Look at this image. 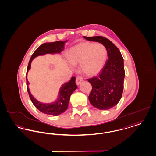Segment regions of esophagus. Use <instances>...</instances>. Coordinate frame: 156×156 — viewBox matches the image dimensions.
Wrapping results in <instances>:
<instances>
[{
  "mask_svg": "<svg viewBox=\"0 0 156 156\" xmlns=\"http://www.w3.org/2000/svg\"><path fill=\"white\" fill-rule=\"evenodd\" d=\"M82 81H83V78H82V77H81V76H77V77L76 78V81H75L76 84L77 85H79Z\"/></svg>",
  "mask_w": 156,
  "mask_h": 156,
  "instance_id": "34e87169",
  "label": "esophagus"
}]
</instances>
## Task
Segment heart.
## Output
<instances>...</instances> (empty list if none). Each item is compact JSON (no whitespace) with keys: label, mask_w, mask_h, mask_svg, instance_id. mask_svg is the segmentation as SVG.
<instances>
[{"label":"heart","mask_w":156,"mask_h":156,"mask_svg":"<svg viewBox=\"0 0 156 156\" xmlns=\"http://www.w3.org/2000/svg\"><path fill=\"white\" fill-rule=\"evenodd\" d=\"M107 55V50L103 44L82 42L70 48L67 57L71 66L80 64L83 74L94 76L97 75L104 67Z\"/></svg>","instance_id":"1"}]
</instances>
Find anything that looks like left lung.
<instances>
[{"mask_svg": "<svg viewBox=\"0 0 156 156\" xmlns=\"http://www.w3.org/2000/svg\"><path fill=\"white\" fill-rule=\"evenodd\" d=\"M89 41L105 46L108 60L98 76L88 79L92 89L89 96L91 105L99 110H108L116 106L122 97L125 70L124 59L117 47L106 37L100 36L87 37Z\"/></svg>", "mask_w": 156, "mask_h": 156, "instance_id": "left-lung-1", "label": "left lung"}]
</instances>
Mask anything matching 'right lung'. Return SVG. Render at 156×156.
Returning a JSON list of instances; mask_svg holds the SVG:
<instances>
[{
	"label": "right lung",
	"instance_id": "add662e5",
	"mask_svg": "<svg viewBox=\"0 0 156 156\" xmlns=\"http://www.w3.org/2000/svg\"><path fill=\"white\" fill-rule=\"evenodd\" d=\"M67 41L68 40L65 41H60L41 44L32 54L27 67L26 74L27 87L31 100L37 110L44 114L50 115L57 116L67 110L70 96L77 89V86L75 83V77H72L69 82L62 84L60 88L57 98L55 101L50 103H45L39 101L31 94L28 87L30 82L27 80V74L31 69V64L34 58L37 56H43L46 54H60L64 49V45Z\"/></svg>",
	"mask_w": 156,
	"mask_h": 156
}]
</instances>
